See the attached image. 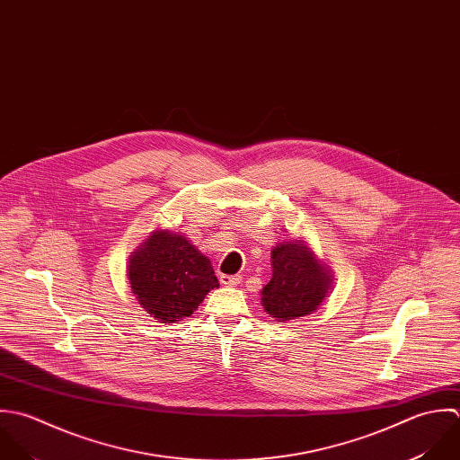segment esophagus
<instances>
[{
	"label": "esophagus",
	"instance_id": "obj_1",
	"mask_svg": "<svg viewBox=\"0 0 460 460\" xmlns=\"http://www.w3.org/2000/svg\"><path fill=\"white\" fill-rule=\"evenodd\" d=\"M219 280H221V284L226 286V288H235L241 279H239V277H234V275H221Z\"/></svg>",
	"mask_w": 460,
	"mask_h": 460
}]
</instances>
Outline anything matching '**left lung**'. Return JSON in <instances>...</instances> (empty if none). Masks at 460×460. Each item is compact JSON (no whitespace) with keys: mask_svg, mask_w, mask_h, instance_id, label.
<instances>
[{"mask_svg":"<svg viewBox=\"0 0 460 460\" xmlns=\"http://www.w3.org/2000/svg\"><path fill=\"white\" fill-rule=\"evenodd\" d=\"M271 266L273 277L261 300L279 323L315 312L333 286V271L302 237L277 243L271 250Z\"/></svg>","mask_w":460,"mask_h":460,"instance_id":"obj_1","label":"left lung"}]
</instances>
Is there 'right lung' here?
Segmentation results:
<instances>
[{
  "instance_id": "obj_1",
  "label": "right lung",
  "mask_w": 460,
  "mask_h": 460,
  "mask_svg": "<svg viewBox=\"0 0 460 460\" xmlns=\"http://www.w3.org/2000/svg\"><path fill=\"white\" fill-rule=\"evenodd\" d=\"M127 277L132 295L160 323L189 317L219 288L210 261L180 232L155 228L132 252Z\"/></svg>"
}]
</instances>
